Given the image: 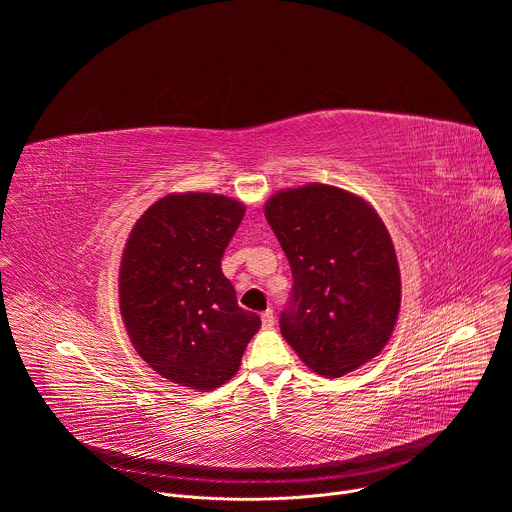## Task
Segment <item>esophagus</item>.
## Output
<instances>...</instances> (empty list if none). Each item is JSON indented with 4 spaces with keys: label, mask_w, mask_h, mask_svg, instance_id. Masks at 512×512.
<instances>
[{
    "label": "esophagus",
    "mask_w": 512,
    "mask_h": 512,
    "mask_svg": "<svg viewBox=\"0 0 512 512\" xmlns=\"http://www.w3.org/2000/svg\"><path fill=\"white\" fill-rule=\"evenodd\" d=\"M261 324H263V328H273V326H275L273 310H265V312L261 314Z\"/></svg>",
    "instance_id": "obj_1"
}]
</instances>
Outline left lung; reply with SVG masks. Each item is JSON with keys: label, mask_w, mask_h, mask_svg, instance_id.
Segmentation results:
<instances>
[{"label": "left lung", "mask_w": 512, "mask_h": 512, "mask_svg": "<svg viewBox=\"0 0 512 512\" xmlns=\"http://www.w3.org/2000/svg\"><path fill=\"white\" fill-rule=\"evenodd\" d=\"M294 277L281 336L314 373L342 377L389 342L401 275L389 231L360 196L328 184L273 194L265 204Z\"/></svg>", "instance_id": "1"}]
</instances>
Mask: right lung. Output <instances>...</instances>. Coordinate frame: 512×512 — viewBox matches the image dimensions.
Listing matches in <instances>:
<instances>
[{
    "label": "right lung",
    "instance_id": "add662e5",
    "mask_svg": "<svg viewBox=\"0 0 512 512\" xmlns=\"http://www.w3.org/2000/svg\"><path fill=\"white\" fill-rule=\"evenodd\" d=\"M245 216L223 194H168L135 223L119 269V308L137 354L164 379L212 391L261 328L237 304L221 259Z\"/></svg>",
    "mask_w": 512,
    "mask_h": 512
}]
</instances>
